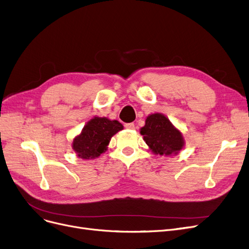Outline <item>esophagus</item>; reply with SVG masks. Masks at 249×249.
I'll return each mask as SVG.
<instances>
[{
  "mask_svg": "<svg viewBox=\"0 0 249 249\" xmlns=\"http://www.w3.org/2000/svg\"><path fill=\"white\" fill-rule=\"evenodd\" d=\"M134 124L133 123H127V124H125V128H127V129H134Z\"/></svg>",
  "mask_w": 249,
  "mask_h": 249,
  "instance_id": "esophagus-1",
  "label": "esophagus"
}]
</instances>
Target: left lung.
Wrapping results in <instances>:
<instances>
[{"label": "left lung", "instance_id": "left-lung-1", "mask_svg": "<svg viewBox=\"0 0 249 249\" xmlns=\"http://www.w3.org/2000/svg\"><path fill=\"white\" fill-rule=\"evenodd\" d=\"M140 134L149 149L156 155L170 157L177 155L184 146V138L180 130L169 119L160 113L146 117L145 125L140 129Z\"/></svg>", "mask_w": 249, "mask_h": 249}]
</instances>
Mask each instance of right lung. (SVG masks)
I'll list each match as a JSON object with an SVG mask.
<instances>
[{
	"instance_id": "obj_1",
	"label": "right lung",
	"mask_w": 249,
	"mask_h": 249,
	"mask_svg": "<svg viewBox=\"0 0 249 249\" xmlns=\"http://www.w3.org/2000/svg\"><path fill=\"white\" fill-rule=\"evenodd\" d=\"M122 129L123 125L117 120L94 117L85 124L81 133L73 139L72 148L80 159H95L105 153L112 136Z\"/></svg>"
}]
</instances>
